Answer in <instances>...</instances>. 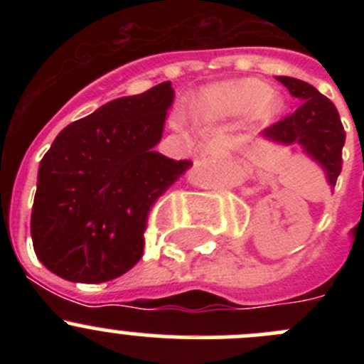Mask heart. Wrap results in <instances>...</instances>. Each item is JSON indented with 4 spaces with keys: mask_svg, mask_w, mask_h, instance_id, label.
Returning <instances> with one entry per match:
<instances>
[{
    "mask_svg": "<svg viewBox=\"0 0 364 364\" xmlns=\"http://www.w3.org/2000/svg\"><path fill=\"white\" fill-rule=\"evenodd\" d=\"M203 109H216L225 114H237L252 109L253 116L271 117L282 109V97L273 90H266L260 80L241 79L208 87L200 97Z\"/></svg>",
    "mask_w": 364,
    "mask_h": 364,
    "instance_id": "heart-1",
    "label": "heart"
}]
</instances>
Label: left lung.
<instances>
[{
    "mask_svg": "<svg viewBox=\"0 0 364 364\" xmlns=\"http://www.w3.org/2000/svg\"><path fill=\"white\" fill-rule=\"evenodd\" d=\"M278 80L301 104L294 112L267 127L264 137L282 144L299 142L304 151L322 165L329 185L335 188L345 144V130L335 104L304 80L292 77H278Z\"/></svg>",
    "mask_w": 364,
    "mask_h": 364,
    "instance_id": "obj_1",
    "label": "left lung"
}]
</instances>
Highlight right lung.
Masks as SVG:
<instances>
[{
	"label": "right lung",
	"mask_w": 364,
	"mask_h": 364,
	"mask_svg": "<svg viewBox=\"0 0 364 364\" xmlns=\"http://www.w3.org/2000/svg\"><path fill=\"white\" fill-rule=\"evenodd\" d=\"M172 100L167 80L58 134L40 161L31 211L33 248L47 269L102 284L139 262L153 204L192 167L153 149Z\"/></svg>",
	"instance_id": "add662e5"
}]
</instances>
